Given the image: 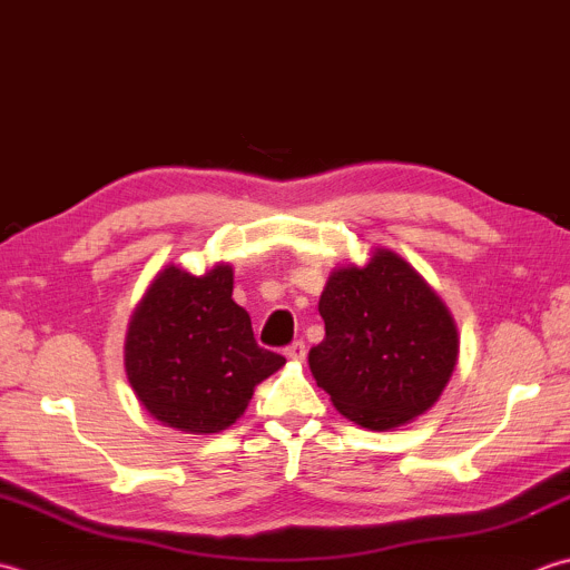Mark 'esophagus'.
I'll use <instances>...</instances> for the list:
<instances>
[{"label":"esophagus","instance_id":"34e87169","mask_svg":"<svg viewBox=\"0 0 570 570\" xmlns=\"http://www.w3.org/2000/svg\"><path fill=\"white\" fill-rule=\"evenodd\" d=\"M284 355L288 361H304L306 358V343L304 341H294L292 345H286Z\"/></svg>","mask_w":570,"mask_h":570}]
</instances>
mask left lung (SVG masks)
Returning <instances> with one entry per match:
<instances>
[{
  "label": "left lung",
  "instance_id": "1",
  "mask_svg": "<svg viewBox=\"0 0 570 570\" xmlns=\"http://www.w3.org/2000/svg\"><path fill=\"white\" fill-rule=\"evenodd\" d=\"M318 314L326 338L308 365L341 415L383 432L438 403L460 338L450 308L403 256L375 249L365 266L333 269Z\"/></svg>",
  "mask_w": 570,
  "mask_h": 570
}]
</instances>
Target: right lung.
<instances>
[{
    "mask_svg": "<svg viewBox=\"0 0 570 570\" xmlns=\"http://www.w3.org/2000/svg\"><path fill=\"white\" fill-rule=\"evenodd\" d=\"M232 284L229 264L203 276L170 264L132 311L126 373L142 407L165 428L187 434L227 430L244 415L254 387L286 363L256 345Z\"/></svg>",
    "mask_w": 570,
    "mask_h": 570,
    "instance_id": "add662e5",
    "label": "right lung"
}]
</instances>
